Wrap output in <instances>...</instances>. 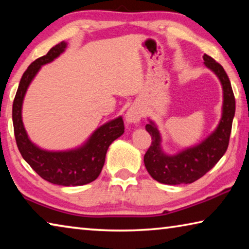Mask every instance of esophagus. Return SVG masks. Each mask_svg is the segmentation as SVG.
I'll use <instances>...</instances> for the list:
<instances>
[{
	"label": "esophagus",
	"instance_id": "1",
	"mask_svg": "<svg viewBox=\"0 0 249 249\" xmlns=\"http://www.w3.org/2000/svg\"><path fill=\"white\" fill-rule=\"evenodd\" d=\"M141 117H142V112L137 106L130 107L127 112H125V121L128 124H137L141 119Z\"/></svg>",
	"mask_w": 249,
	"mask_h": 249
}]
</instances>
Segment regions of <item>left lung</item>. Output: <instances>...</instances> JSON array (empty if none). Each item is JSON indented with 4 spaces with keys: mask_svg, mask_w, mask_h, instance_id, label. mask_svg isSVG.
Returning <instances> with one entry per match:
<instances>
[{
    "mask_svg": "<svg viewBox=\"0 0 249 249\" xmlns=\"http://www.w3.org/2000/svg\"><path fill=\"white\" fill-rule=\"evenodd\" d=\"M205 66L215 73L223 87V113L215 131L197 146L187 148L177 155H166L161 149V137L154 122L146 124L151 146L143 157L149 175L166 185L191 183L207 174L226 152L235 116V97L224 68L209 55H204Z\"/></svg>",
    "mask_w": 249,
    "mask_h": 249,
    "instance_id": "1",
    "label": "left lung"
}]
</instances>
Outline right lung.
<instances>
[{
    "instance_id": "right-lung-1",
    "label": "right lung",
    "mask_w": 249,
    "mask_h": 249,
    "mask_svg": "<svg viewBox=\"0 0 249 249\" xmlns=\"http://www.w3.org/2000/svg\"><path fill=\"white\" fill-rule=\"evenodd\" d=\"M66 48V42H60L30 64L23 73L13 101L14 136L23 159L44 180L60 186H82L95 180L100 175L109 146L124 132L122 118L102 124L81 147L67 151H48L36 146L29 139L22 121L23 99L30 83L42 66L58 58Z\"/></svg>"
}]
</instances>
